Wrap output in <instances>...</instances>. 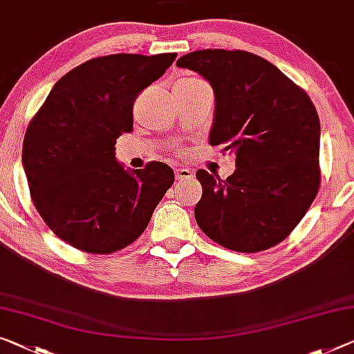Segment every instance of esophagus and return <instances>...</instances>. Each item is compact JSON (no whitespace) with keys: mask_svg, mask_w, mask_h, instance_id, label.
I'll return each instance as SVG.
<instances>
[{"mask_svg":"<svg viewBox=\"0 0 354 354\" xmlns=\"http://www.w3.org/2000/svg\"><path fill=\"white\" fill-rule=\"evenodd\" d=\"M192 177H193V171L188 169V167H178V169H176L177 180H188V178Z\"/></svg>","mask_w":354,"mask_h":354,"instance_id":"1","label":"esophagus"}]
</instances>
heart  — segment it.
<instances>
[{"label":"heart","mask_w":354,"mask_h":354,"mask_svg":"<svg viewBox=\"0 0 354 354\" xmlns=\"http://www.w3.org/2000/svg\"><path fill=\"white\" fill-rule=\"evenodd\" d=\"M199 85H207L203 79L194 77V75H187V77H182L177 80L176 86H199Z\"/></svg>","instance_id":"obj_1"}]
</instances>
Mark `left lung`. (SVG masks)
<instances>
[{
  "mask_svg": "<svg viewBox=\"0 0 354 354\" xmlns=\"http://www.w3.org/2000/svg\"><path fill=\"white\" fill-rule=\"evenodd\" d=\"M178 68L207 80L215 95L210 145L236 156L226 180L199 169L194 218L205 236L254 253L283 241L319 188V118L306 91L279 68L245 50L205 48Z\"/></svg>",
  "mask_w": 354,
  "mask_h": 354,
  "instance_id": "8db88e82",
  "label": "left lung"
}]
</instances>
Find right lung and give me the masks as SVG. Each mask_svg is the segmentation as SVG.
Returning <instances> with one entry per match:
<instances>
[{
    "mask_svg": "<svg viewBox=\"0 0 354 354\" xmlns=\"http://www.w3.org/2000/svg\"><path fill=\"white\" fill-rule=\"evenodd\" d=\"M177 53H115L64 74L26 129L21 162L37 212L57 236L86 253L107 254L145 231L174 171L151 161L124 169L115 158L131 133L138 95Z\"/></svg>",
    "mask_w": 354,
    "mask_h": 354,
    "instance_id": "add662e5",
    "label": "right lung"
}]
</instances>
